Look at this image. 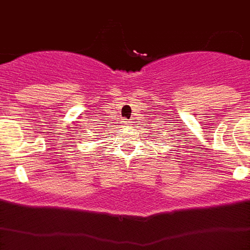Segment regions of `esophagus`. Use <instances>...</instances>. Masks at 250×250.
I'll use <instances>...</instances> for the list:
<instances>
[{
    "label": "esophagus",
    "mask_w": 250,
    "mask_h": 250,
    "mask_svg": "<svg viewBox=\"0 0 250 250\" xmlns=\"http://www.w3.org/2000/svg\"><path fill=\"white\" fill-rule=\"evenodd\" d=\"M126 123H129V121H126Z\"/></svg>",
    "instance_id": "esophagus-1"
}]
</instances>
